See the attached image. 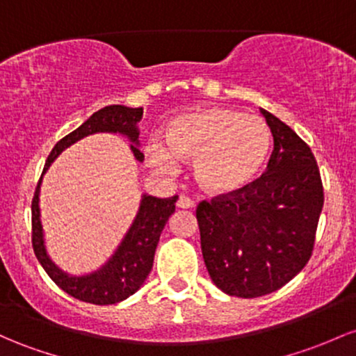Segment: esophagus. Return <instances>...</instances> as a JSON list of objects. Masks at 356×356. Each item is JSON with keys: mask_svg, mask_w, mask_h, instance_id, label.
<instances>
[{"mask_svg": "<svg viewBox=\"0 0 356 356\" xmlns=\"http://www.w3.org/2000/svg\"><path fill=\"white\" fill-rule=\"evenodd\" d=\"M177 208L181 209H193L194 208V201L187 196H181L177 199Z\"/></svg>", "mask_w": 356, "mask_h": 356, "instance_id": "esophagus-1", "label": "esophagus"}]
</instances>
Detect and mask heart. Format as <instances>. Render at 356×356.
Segmentation results:
<instances>
[{
  "instance_id": "heart-1",
  "label": "heart",
  "mask_w": 356,
  "mask_h": 356,
  "mask_svg": "<svg viewBox=\"0 0 356 356\" xmlns=\"http://www.w3.org/2000/svg\"><path fill=\"white\" fill-rule=\"evenodd\" d=\"M272 135L255 115L228 108H199L175 116L165 147L152 143L148 163L162 174L194 160V179L211 196H233L257 181L270 155Z\"/></svg>"
}]
</instances>
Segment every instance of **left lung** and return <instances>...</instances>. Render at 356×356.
I'll list each match as a JSON object with an SVG mask.
<instances>
[{"label":"left lung","instance_id":"8db88e82","mask_svg":"<svg viewBox=\"0 0 356 356\" xmlns=\"http://www.w3.org/2000/svg\"><path fill=\"white\" fill-rule=\"evenodd\" d=\"M267 172L232 197L197 206L201 250L214 286L252 299L294 279L311 259L324 194L311 148L272 113Z\"/></svg>","mask_w":356,"mask_h":356}]
</instances>
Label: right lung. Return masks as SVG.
<instances>
[{
	"mask_svg": "<svg viewBox=\"0 0 356 356\" xmlns=\"http://www.w3.org/2000/svg\"><path fill=\"white\" fill-rule=\"evenodd\" d=\"M142 115L143 108H128L121 106V104H111V106L96 111L72 134L65 135L56 143L47 159L42 177L35 189L32 201V243L35 257L40 261L44 270L49 273L50 279L62 291L67 292L72 298L84 300V302L97 304V306L116 304L130 298L143 286L152 270V265H154V255L159 245L160 233L175 211L177 196L162 199L142 194L135 220L113 252V255L96 270L83 273V275H72V273L62 270L47 252L45 233L40 218L42 179L54 163V160L65 148L83 140L84 136L95 134H118L128 138L134 157L142 162L143 154L138 148V123L142 120Z\"/></svg>",
	"mask_w": 356,
	"mask_h": 356,
	"instance_id": "right-lung-1",
	"label": "right lung"
}]
</instances>
